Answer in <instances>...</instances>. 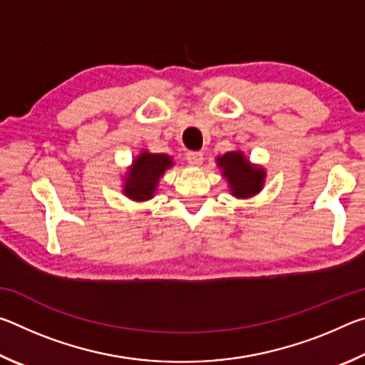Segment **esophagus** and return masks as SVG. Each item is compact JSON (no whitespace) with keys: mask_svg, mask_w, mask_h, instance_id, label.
Masks as SVG:
<instances>
[{"mask_svg":"<svg viewBox=\"0 0 365 365\" xmlns=\"http://www.w3.org/2000/svg\"><path fill=\"white\" fill-rule=\"evenodd\" d=\"M187 159H188L190 165H195V168H197V165L202 164V160H205V156H202L201 151H191V153H188Z\"/></svg>","mask_w":365,"mask_h":365,"instance_id":"obj_1","label":"esophagus"}]
</instances>
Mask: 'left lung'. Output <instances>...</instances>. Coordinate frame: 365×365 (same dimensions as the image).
<instances>
[{
    "mask_svg": "<svg viewBox=\"0 0 365 365\" xmlns=\"http://www.w3.org/2000/svg\"><path fill=\"white\" fill-rule=\"evenodd\" d=\"M222 177L227 180L230 195L238 200H246L261 193L267 172L262 165L252 164L242 150L228 151L215 158Z\"/></svg>",
    "mask_w": 365,
    "mask_h": 365,
    "instance_id": "left-lung-1",
    "label": "left lung"
}]
</instances>
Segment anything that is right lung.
Returning <instances> with one entry per match:
<instances>
[{
    "label": "right lung",
    "instance_id": "add662e5",
    "mask_svg": "<svg viewBox=\"0 0 365 365\" xmlns=\"http://www.w3.org/2000/svg\"><path fill=\"white\" fill-rule=\"evenodd\" d=\"M174 159L165 153H150L141 150L135 156L132 165H128L125 175L122 177V193L128 200L143 202L153 200L159 188L160 178L165 170L174 168Z\"/></svg>",
    "mask_w": 365,
    "mask_h": 365
}]
</instances>
